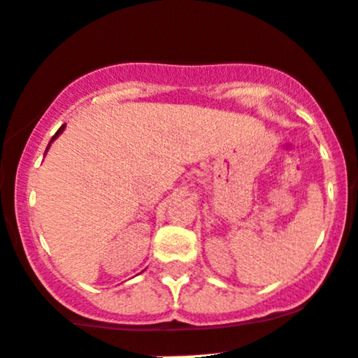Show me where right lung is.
I'll return each instance as SVG.
<instances>
[{"mask_svg": "<svg viewBox=\"0 0 358 358\" xmlns=\"http://www.w3.org/2000/svg\"><path fill=\"white\" fill-rule=\"evenodd\" d=\"M62 131H64V125H61V127H59V129H57V132H56V134H54V136H52V139H50V143H52V141H54V139H56V137H57L59 134H61V132H62ZM50 143H49V144H50ZM47 148H49V146H47Z\"/></svg>", "mask_w": 358, "mask_h": 358, "instance_id": "right-lung-1", "label": "right lung"}]
</instances>
